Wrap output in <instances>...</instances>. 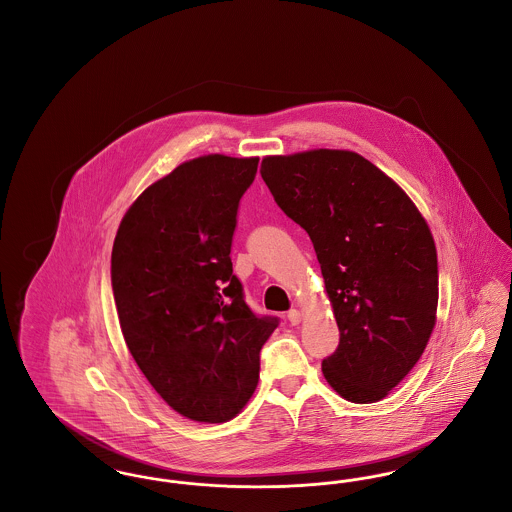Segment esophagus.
Masks as SVG:
<instances>
[{"label": "esophagus", "instance_id": "1", "mask_svg": "<svg viewBox=\"0 0 512 512\" xmlns=\"http://www.w3.org/2000/svg\"><path fill=\"white\" fill-rule=\"evenodd\" d=\"M288 322H290L292 326H297V324L301 322V311H297V309H292V311L288 313Z\"/></svg>", "mask_w": 512, "mask_h": 512}]
</instances>
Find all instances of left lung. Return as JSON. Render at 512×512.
<instances>
[{"instance_id":"8db88e82","label":"left lung","mask_w":512,"mask_h":512,"mask_svg":"<svg viewBox=\"0 0 512 512\" xmlns=\"http://www.w3.org/2000/svg\"><path fill=\"white\" fill-rule=\"evenodd\" d=\"M278 207L311 238L340 328L322 361L351 403L384 399L426 349L438 311V255L409 195L365 157L315 149L265 157Z\"/></svg>"}]
</instances>
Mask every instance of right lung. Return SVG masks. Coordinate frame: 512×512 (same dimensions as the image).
Listing matches in <instances>:
<instances>
[{
  "label": "right lung",
  "mask_w": 512,
  "mask_h": 512,
  "mask_svg": "<svg viewBox=\"0 0 512 512\" xmlns=\"http://www.w3.org/2000/svg\"><path fill=\"white\" fill-rule=\"evenodd\" d=\"M257 157L205 155L151 184L122 219L111 286L122 336L176 413L226 422L259 382V353L278 317H259L232 274L240 199Z\"/></svg>",
  "instance_id": "obj_1"
}]
</instances>
